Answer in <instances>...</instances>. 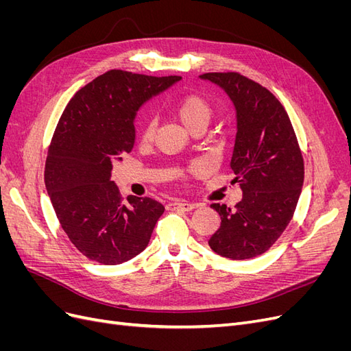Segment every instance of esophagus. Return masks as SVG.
Here are the masks:
<instances>
[{"mask_svg": "<svg viewBox=\"0 0 351 351\" xmlns=\"http://www.w3.org/2000/svg\"><path fill=\"white\" fill-rule=\"evenodd\" d=\"M195 208H197V205L192 202H169L167 205L169 210H193Z\"/></svg>", "mask_w": 351, "mask_h": 351, "instance_id": "34e87169", "label": "esophagus"}]
</instances>
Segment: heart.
<instances>
[{
    "label": "heart",
    "mask_w": 351,
    "mask_h": 351,
    "mask_svg": "<svg viewBox=\"0 0 351 351\" xmlns=\"http://www.w3.org/2000/svg\"><path fill=\"white\" fill-rule=\"evenodd\" d=\"M176 111L180 117V120L183 121V124L189 130L193 129V127L199 124H208L212 115V107L209 105V102L205 98H202L195 93H190L183 98H180L176 102ZM155 132H156V119L154 115H149L142 127V133H141L142 142L151 143L154 141Z\"/></svg>",
    "instance_id": "b5f03b06"
}]
</instances>
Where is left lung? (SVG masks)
Masks as SVG:
<instances>
[{"mask_svg": "<svg viewBox=\"0 0 351 351\" xmlns=\"http://www.w3.org/2000/svg\"><path fill=\"white\" fill-rule=\"evenodd\" d=\"M217 84L234 105L237 134L230 167L243 197L234 208L212 204L221 227L209 239L219 256L250 259L282 234L299 202L304 165L289 114L274 95L239 73L199 76Z\"/></svg>", "mask_w": 351, "mask_h": 351, "instance_id": "1", "label": "left lung"}]
</instances>
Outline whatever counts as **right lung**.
I'll return each mask as SVG.
<instances>
[{"mask_svg":"<svg viewBox=\"0 0 351 351\" xmlns=\"http://www.w3.org/2000/svg\"><path fill=\"white\" fill-rule=\"evenodd\" d=\"M182 77L110 70L82 88L62 112L48 151L45 186L70 241L90 261L119 265L143 252L162 204L121 202L112 164L132 152L134 119L145 102Z\"/></svg>","mask_w":351,"mask_h":351,"instance_id":"add662e5","label":"right lung"}]
</instances>
